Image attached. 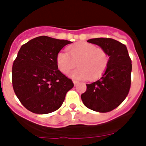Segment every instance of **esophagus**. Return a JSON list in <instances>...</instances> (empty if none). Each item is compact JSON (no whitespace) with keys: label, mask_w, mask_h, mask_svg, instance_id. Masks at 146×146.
<instances>
[{"label":"esophagus","mask_w":146,"mask_h":146,"mask_svg":"<svg viewBox=\"0 0 146 146\" xmlns=\"http://www.w3.org/2000/svg\"><path fill=\"white\" fill-rule=\"evenodd\" d=\"M73 83H74V85H75V86H76V85L79 83V81H76V80H73Z\"/></svg>","instance_id":"esophagus-1"}]
</instances>
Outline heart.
Here are the masks:
<instances>
[{"mask_svg":"<svg viewBox=\"0 0 146 146\" xmlns=\"http://www.w3.org/2000/svg\"><path fill=\"white\" fill-rule=\"evenodd\" d=\"M56 64L63 73H67L77 65V68L70 73V76L74 80L92 81L104 74L108 66L109 56L104 48L96 44L77 42L68 47L67 53H57Z\"/></svg>","mask_w":146,"mask_h":146,"instance_id":"b5f03b06","label":"heart"}]
</instances>
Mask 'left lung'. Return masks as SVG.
Instances as JSON below:
<instances>
[{
    "label": "left lung",
    "instance_id": "left-lung-1",
    "mask_svg": "<svg viewBox=\"0 0 146 146\" xmlns=\"http://www.w3.org/2000/svg\"><path fill=\"white\" fill-rule=\"evenodd\" d=\"M106 50L109 56L107 70L102 78L86 84L81 95L85 106L92 111L105 113L117 108L129 93L131 86L132 61L126 45L110 38L87 41Z\"/></svg>",
    "mask_w": 146,
    "mask_h": 146
}]
</instances>
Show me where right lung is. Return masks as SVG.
Here are the masks:
<instances>
[{
	"mask_svg": "<svg viewBox=\"0 0 146 146\" xmlns=\"http://www.w3.org/2000/svg\"><path fill=\"white\" fill-rule=\"evenodd\" d=\"M70 43L43 35L19 49L13 64V88L21 104L31 112L45 114L57 111L74 86L56 64L57 53Z\"/></svg>",
	"mask_w": 146,
	"mask_h": 146,
	"instance_id": "right-lung-1",
	"label": "right lung"
}]
</instances>
